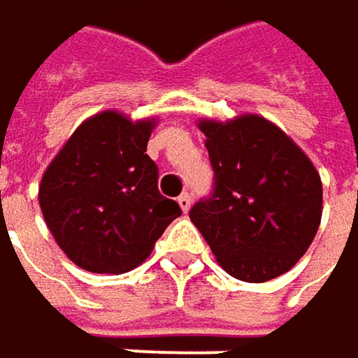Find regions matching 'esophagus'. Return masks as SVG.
<instances>
[{
	"instance_id": "esophagus-1",
	"label": "esophagus",
	"mask_w": 358,
	"mask_h": 358,
	"mask_svg": "<svg viewBox=\"0 0 358 358\" xmlns=\"http://www.w3.org/2000/svg\"><path fill=\"white\" fill-rule=\"evenodd\" d=\"M177 202H179V206H181V210H183V213H187V210L192 208V196H189L187 192H185V194H181Z\"/></svg>"
}]
</instances>
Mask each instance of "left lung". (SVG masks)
Returning a JSON list of instances; mask_svg holds the SVG:
<instances>
[{
  "label": "left lung",
  "mask_w": 358,
  "mask_h": 358,
  "mask_svg": "<svg viewBox=\"0 0 358 358\" xmlns=\"http://www.w3.org/2000/svg\"><path fill=\"white\" fill-rule=\"evenodd\" d=\"M215 171L213 194L189 210L217 263L231 277L263 283L308 250L323 206L321 177L308 156L271 120L242 114L204 118Z\"/></svg>",
  "instance_id": "left-lung-1"
}]
</instances>
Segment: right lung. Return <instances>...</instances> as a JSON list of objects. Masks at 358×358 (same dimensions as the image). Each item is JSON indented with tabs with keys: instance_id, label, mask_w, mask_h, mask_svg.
<instances>
[{
	"instance_id": "right-lung-1",
	"label": "right lung",
	"mask_w": 358,
	"mask_h": 358,
	"mask_svg": "<svg viewBox=\"0 0 358 358\" xmlns=\"http://www.w3.org/2000/svg\"><path fill=\"white\" fill-rule=\"evenodd\" d=\"M154 118L116 110L93 114L45 169L39 185L43 219L77 267L127 273L181 215L158 192V166L145 154Z\"/></svg>"
}]
</instances>
